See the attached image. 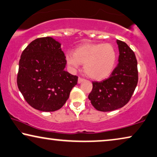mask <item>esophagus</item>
<instances>
[{"mask_svg": "<svg viewBox=\"0 0 157 157\" xmlns=\"http://www.w3.org/2000/svg\"><path fill=\"white\" fill-rule=\"evenodd\" d=\"M83 81H84V79L82 78H78V83H82Z\"/></svg>", "mask_w": 157, "mask_h": 157, "instance_id": "1", "label": "esophagus"}]
</instances>
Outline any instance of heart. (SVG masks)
Instances as JSON below:
<instances>
[{
    "label": "heart",
    "mask_w": 157,
    "mask_h": 157,
    "mask_svg": "<svg viewBox=\"0 0 157 157\" xmlns=\"http://www.w3.org/2000/svg\"><path fill=\"white\" fill-rule=\"evenodd\" d=\"M117 60V52L112 44L86 43L68 53L66 61L70 67L77 69L83 64L85 74L93 80L101 81L110 76Z\"/></svg>",
    "instance_id": "obj_1"
}]
</instances>
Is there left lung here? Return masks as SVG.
<instances>
[{
    "label": "left lung",
    "instance_id": "left-lung-1",
    "mask_svg": "<svg viewBox=\"0 0 157 157\" xmlns=\"http://www.w3.org/2000/svg\"><path fill=\"white\" fill-rule=\"evenodd\" d=\"M118 64L108 78L93 82L88 99L99 111L108 112L128 103L138 82L137 62L134 52L125 42L117 40Z\"/></svg>",
    "mask_w": 157,
    "mask_h": 157
}]
</instances>
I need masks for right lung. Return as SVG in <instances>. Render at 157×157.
I'll list each match as a JSON object with an SVG mask.
<instances>
[{"label":"right lung","mask_w":157,"mask_h":157,"mask_svg":"<svg viewBox=\"0 0 157 157\" xmlns=\"http://www.w3.org/2000/svg\"><path fill=\"white\" fill-rule=\"evenodd\" d=\"M62 44L52 37L33 41L22 52L17 83L24 98L36 110L60 109L77 84L78 77L66 71Z\"/></svg>","instance_id":"add662e5"}]
</instances>
